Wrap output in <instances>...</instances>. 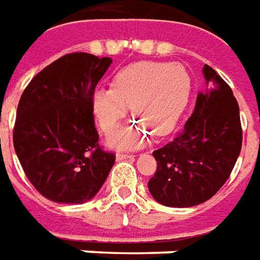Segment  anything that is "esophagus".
<instances>
[{"label":"esophagus","instance_id":"obj_1","mask_svg":"<svg viewBox=\"0 0 260 260\" xmlns=\"http://www.w3.org/2000/svg\"><path fill=\"white\" fill-rule=\"evenodd\" d=\"M133 154H126V153H117L116 154V160H126V158H133Z\"/></svg>","mask_w":260,"mask_h":260}]
</instances>
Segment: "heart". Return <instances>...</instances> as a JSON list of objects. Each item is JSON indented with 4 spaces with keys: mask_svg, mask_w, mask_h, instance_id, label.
Returning a JSON list of instances; mask_svg holds the SVG:
<instances>
[{
    "mask_svg": "<svg viewBox=\"0 0 260 260\" xmlns=\"http://www.w3.org/2000/svg\"><path fill=\"white\" fill-rule=\"evenodd\" d=\"M191 94V78L180 63L143 60L121 69L113 87L93 93L94 116L105 134H113L132 107L136 121L109 140L114 148L134 150L155 134H168L178 123Z\"/></svg>",
    "mask_w": 260,
    "mask_h": 260,
    "instance_id": "heart-1",
    "label": "heart"
}]
</instances>
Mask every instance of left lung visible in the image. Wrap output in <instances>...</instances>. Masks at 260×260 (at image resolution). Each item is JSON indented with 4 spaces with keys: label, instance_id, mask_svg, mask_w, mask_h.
Returning <instances> with one entry per match:
<instances>
[{
    "label": "left lung",
    "instance_id": "8db88e82",
    "mask_svg": "<svg viewBox=\"0 0 260 260\" xmlns=\"http://www.w3.org/2000/svg\"><path fill=\"white\" fill-rule=\"evenodd\" d=\"M205 92L198 93L184 130L153 151L157 170L150 194L166 207L187 208L208 201L234 170L242 147L239 106L232 89L205 65Z\"/></svg>",
    "mask_w": 260,
    "mask_h": 260
}]
</instances>
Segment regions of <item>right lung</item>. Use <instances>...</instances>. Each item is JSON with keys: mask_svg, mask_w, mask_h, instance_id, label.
Returning a JSON list of instances; mask_svg holds the SVG:
<instances>
[{"mask_svg": "<svg viewBox=\"0 0 260 260\" xmlns=\"http://www.w3.org/2000/svg\"><path fill=\"white\" fill-rule=\"evenodd\" d=\"M110 65V58L68 53L38 73L19 99L14 148L28 180L51 201L92 200L114 164V154L99 146L92 103Z\"/></svg>", "mask_w": 260, "mask_h": 260, "instance_id": "1", "label": "right lung"}]
</instances>
